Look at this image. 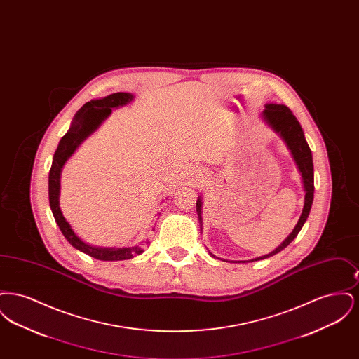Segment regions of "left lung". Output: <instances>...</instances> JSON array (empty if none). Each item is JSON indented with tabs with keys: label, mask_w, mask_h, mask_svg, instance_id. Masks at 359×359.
Listing matches in <instances>:
<instances>
[{
	"label": "left lung",
	"mask_w": 359,
	"mask_h": 359,
	"mask_svg": "<svg viewBox=\"0 0 359 359\" xmlns=\"http://www.w3.org/2000/svg\"><path fill=\"white\" fill-rule=\"evenodd\" d=\"M262 116L265 121L273 128L274 130L284 138V141L287 142L288 148H290L292 156L299 167V171L302 173L303 177V183H304V189H306V201H304V208L302 212V217L299 219V222L296 224V227L293 229V231L290 233V237L285 239L276 250L272 253L266 255V256L258 257L257 259H264L268 257L274 256L278 252H281L283 249H285L293 239L296 238V236L299 234V231L302 230L303 224L307 221L308 214L312 205L313 201V163H312V154L311 149L308 147L306 137L303 133V129L299 123V121L296 120V117L292 114L290 109L284 104H266L265 110L262 111ZM201 208H202V201L198 199L196 202V210H198V215L199 219L202 222L201 218Z\"/></svg>",
	"instance_id": "left-lung-1"
}]
</instances>
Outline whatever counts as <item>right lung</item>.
<instances>
[{
  "label": "right lung",
  "instance_id": "1",
  "mask_svg": "<svg viewBox=\"0 0 359 359\" xmlns=\"http://www.w3.org/2000/svg\"><path fill=\"white\" fill-rule=\"evenodd\" d=\"M132 100H133V95L129 93H116L104 97L102 100H95V101L85 103L76 111L69 132L62 137L57 145V149L53 154V161L50 170V179H48L50 205H51L53 218L57 223L60 231L75 249L101 261H120V259L133 258L137 255L142 253V243L130 246V248L110 249V248L91 246L83 242L82 239L78 238L72 231L69 222L65 219L59 207L60 171L69 156L78 148V145L100 126V123L111 113V109L130 102Z\"/></svg>",
  "mask_w": 359,
  "mask_h": 359
}]
</instances>
